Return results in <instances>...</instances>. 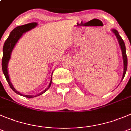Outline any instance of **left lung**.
<instances>
[{
  "label": "left lung",
  "instance_id": "8db88e82",
  "mask_svg": "<svg viewBox=\"0 0 131 131\" xmlns=\"http://www.w3.org/2000/svg\"><path fill=\"white\" fill-rule=\"evenodd\" d=\"M112 31L115 34V35L116 36L117 38H118V42H119V46H120L121 50H122V53L123 60H124V73H123L122 79V80L124 79V77H125V73H126V71H127V54H126V49H125V43H124L122 38H121V37L119 36L118 31L113 29H112Z\"/></svg>",
  "mask_w": 131,
  "mask_h": 131
}]
</instances>
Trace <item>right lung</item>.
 Here are the masks:
<instances>
[{
	"label": "right lung",
	"mask_w": 131,
	"mask_h": 131,
	"mask_svg": "<svg viewBox=\"0 0 131 131\" xmlns=\"http://www.w3.org/2000/svg\"><path fill=\"white\" fill-rule=\"evenodd\" d=\"M37 26V24L34 22V23H29L27 24L23 25V26H18V27H15L13 31L10 33L9 36L8 37V38H7V40L5 42L3 46V56H2V71H3L5 77H6V80L8 82L9 85L10 86V88H12V90L16 93L17 94H19V95L22 96L26 97V98H33V97L38 96L41 95L43 93H44L46 91L48 90L49 88V87L51 86L52 83V74L51 75V78L50 83H49V85L48 86V88H46L43 91H42V93H40V94H38L36 96H30V95H24V94H21L20 92L17 91L14 88V87L13 86V85L11 83L10 79H9V77L8 74V71H7V65H8V62L9 59L11 58V53H12V50L14 48L15 46L17 43V42H18V40L20 39L22 35H23V33H26V32L28 31L31 30L33 28H34L35 26Z\"/></svg>",
	"instance_id": "add662e5"
}]
</instances>
